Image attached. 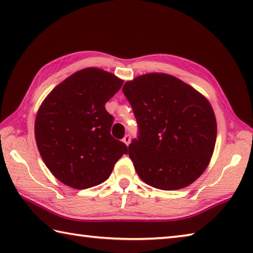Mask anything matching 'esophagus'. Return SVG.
<instances>
[{
  "instance_id": "1",
  "label": "esophagus",
  "mask_w": 253,
  "mask_h": 253,
  "mask_svg": "<svg viewBox=\"0 0 253 253\" xmlns=\"http://www.w3.org/2000/svg\"><path fill=\"white\" fill-rule=\"evenodd\" d=\"M130 139H131V136H130V135H126L125 137H124L123 141H124V143L126 144V146H129V143H130Z\"/></svg>"
}]
</instances>
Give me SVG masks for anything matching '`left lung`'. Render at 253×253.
Instances as JSON below:
<instances>
[{
  "label": "left lung",
  "instance_id": "left-lung-1",
  "mask_svg": "<svg viewBox=\"0 0 253 253\" xmlns=\"http://www.w3.org/2000/svg\"><path fill=\"white\" fill-rule=\"evenodd\" d=\"M123 92L138 124V137L128 147L138 176L161 190L192 184L215 147L216 120L210 102L191 85L162 73L127 82Z\"/></svg>",
  "mask_w": 253,
  "mask_h": 253
}]
</instances>
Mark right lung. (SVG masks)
I'll list each match as a JSON object with an SVG mask.
<instances>
[{
    "label": "right lung",
    "instance_id": "add662e5",
    "mask_svg": "<svg viewBox=\"0 0 253 253\" xmlns=\"http://www.w3.org/2000/svg\"><path fill=\"white\" fill-rule=\"evenodd\" d=\"M123 80L89 67L73 74L53 89L37 113L38 150L56 178L75 189L109 178L127 146L111 135L114 122L105 103Z\"/></svg>",
    "mask_w": 253,
    "mask_h": 253
}]
</instances>
